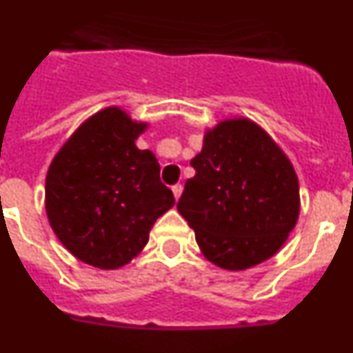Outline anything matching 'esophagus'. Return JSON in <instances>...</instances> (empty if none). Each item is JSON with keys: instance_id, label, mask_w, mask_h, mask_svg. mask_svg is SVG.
<instances>
[{"instance_id": "esophagus-1", "label": "esophagus", "mask_w": 353, "mask_h": 353, "mask_svg": "<svg viewBox=\"0 0 353 353\" xmlns=\"http://www.w3.org/2000/svg\"><path fill=\"white\" fill-rule=\"evenodd\" d=\"M171 191H173V196H174V199H179L180 196H182V191H183L182 183H176V185H173V187H171Z\"/></svg>"}]
</instances>
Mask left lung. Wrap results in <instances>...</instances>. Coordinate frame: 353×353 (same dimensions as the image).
<instances>
[{
    "label": "left lung",
    "instance_id": "8db88e82",
    "mask_svg": "<svg viewBox=\"0 0 353 353\" xmlns=\"http://www.w3.org/2000/svg\"><path fill=\"white\" fill-rule=\"evenodd\" d=\"M176 208L207 260L244 270L274 256L299 219V180L269 134L245 118L205 134Z\"/></svg>",
    "mask_w": 353,
    "mask_h": 353
}]
</instances>
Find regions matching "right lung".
Wrapping results in <instances>:
<instances>
[{"label": "right lung", "mask_w": 353, "mask_h": 353, "mask_svg": "<svg viewBox=\"0 0 353 353\" xmlns=\"http://www.w3.org/2000/svg\"><path fill=\"white\" fill-rule=\"evenodd\" d=\"M145 129L120 108L102 109L72 134L49 166L46 212L52 232L97 269L129 263L155 221L174 205L155 155L134 143Z\"/></svg>", "instance_id": "1"}]
</instances>
